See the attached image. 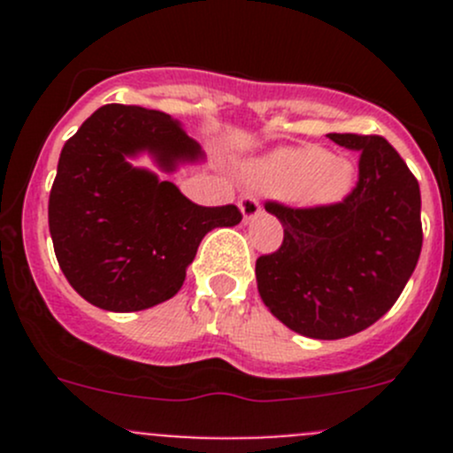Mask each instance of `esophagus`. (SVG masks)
Instances as JSON below:
<instances>
[{
  "mask_svg": "<svg viewBox=\"0 0 453 453\" xmlns=\"http://www.w3.org/2000/svg\"><path fill=\"white\" fill-rule=\"evenodd\" d=\"M239 208H241V212H243V219L245 221H252V219H256L260 214V203H258V199L256 197H252V195H243V197H241V201H239Z\"/></svg>",
  "mask_w": 453,
  "mask_h": 453,
  "instance_id": "1",
  "label": "esophagus"
}]
</instances>
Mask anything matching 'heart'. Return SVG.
<instances>
[{"instance_id":"obj_1","label":"heart","mask_w":453,"mask_h":453,"mask_svg":"<svg viewBox=\"0 0 453 453\" xmlns=\"http://www.w3.org/2000/svg\"><path fill=\"white\" fill-rule=\"evenodd\" d=\"M248 180L280 199L303 205L337 203L353 186V166L344 155L313 146L278 149L248 168Z\"/></svg>"}]
</instances>
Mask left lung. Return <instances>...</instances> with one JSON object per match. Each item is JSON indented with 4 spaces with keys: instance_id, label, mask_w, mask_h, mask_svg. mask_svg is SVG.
Listing matches in <instances>:
<instances>
[{
    "instance_id": "left-lung-1",
    "label": "left lung",
    "mask_w": 453,
    "mask_h": 453,
    "mask_svg": "<svg viewBox=\"0 0 453 453\" xmlns=\"http://www.w3.org/2000/svg\"><path fill=\"white\" fill-rule=\"evenodd\" d=\"M359 153V177L340 203L289 208L267 201L282 245L256 260L265 307L313 340H342L377 322L403 291L423 245L421 190L381 135L328 134Z\"/></svg>"
}]
</instances>
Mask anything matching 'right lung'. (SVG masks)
I'll return each mask as SVG.
<instances>
[{
	"instance_id": "right-lung-1",
	"label": "right lung",
	"mask_w": 453,
	"mask_h": 453,
	"mask_svg": "<svg viewBox=\"0 0 453 453\" xmlns=\"http://www.w3.org/2000/svg\"><path fill=\"white\" fill-rule=\"evenodd\" d=\"M153 155L162 171L203 157L168 113L104 104L65 142L50 190L54 254L67 282L104 311L150 309L181 289L205 234L232 227L236 205L205 208L173 181L129 162Z\"/></svg>"
}]
</instances>
